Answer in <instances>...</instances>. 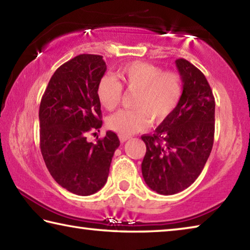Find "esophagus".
Masks as SVG:
<instances>
[{"mask_svg":"<svg viewBox=\"0 0 250 250\" xmlns=\"http://www.w3.org/2000/svg\"><path fill=\"white\" fill-rule=\"evenodd\" d=\"M119 139H120L121 142H125L126 140H129L130 137H129V135H119Z\"/></svg>","mask_w":250,"mask_h":250,"instance_id":"obj_1","label":"esophagus"}]
</instances>
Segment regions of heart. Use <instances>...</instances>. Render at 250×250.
<instances>
[{"mask_svg": "<svg viewBox=\"0 0 250 250\" xmlns=\"http://www.w3.org/2000/svg\"><path fill=\"white\" fill-rule=\"evenodd\" d=\"M120 83L111 76H104L97 86L101 105L113 110L120 104L124 88L138 91L132 110H120L110 116L108 128L120 135H130L149 128L152 119L162 124L170 118L180 104L182 78L175 71L145 62H132L118 71Z\"/></svg>", "mask_w": 250, "mask_h": 250, "instance_id": "obj_1", "label": "heart"}]
</instances>
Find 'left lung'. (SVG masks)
<instances>
[{"label": "left lung", "mask_w": 250, "mask_h": 250, "mask_svg": "<svg viewBox=\"0 0 250 250\" xmlns=\"http://www.w3.org/2000/svg\"><path fill=\"white\" fill-rule=\"evenodd\" d=\"M175 64L183 82L180 104L153 134L141 137L146 146L143 179L163 195L176 194L194 183L214 143L215 98L209 83L186 59H176Z\"/></svg>", "instance_id": "1"}]
</instances>
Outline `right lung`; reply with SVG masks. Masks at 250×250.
Returning a JSON list of instances; mask_svg holds the SVG:
<instances>
[{"mask_svg":"<svg viewBox=\"0 0 250 250\" xmlns=\"http://www.w3.org/2000/svg\"><path fill=\"white\" fill-rule=\"evenodd\" d=\"M107 69L100 55L82 54L58 67L40 104V146L54 180L76 195L103 188L120 141L107 131L95 143L87 133L103 125L97 86Z\"/></svg>","mask_w":250,"mask_h":250,"instance_id":"add662e5","label":"right lung"}]
</instances>
